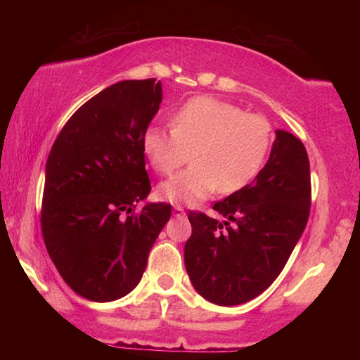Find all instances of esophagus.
<instances>
[{"label":"esophagus","mask_w":360,"mask_h":360,"mask_svg":"<svg viewBox=\"0 0 360 360\" xmlns=\"http://www.w3.org/2000/svg\"><path fill=\"white\" fill-rule=\"evenodd\" d=\"M173 214H174L176 217H184L186 212H184V210L181 208V206H174V208H173Z\"/></svg>","instance_id":"esophagus-1"}]
</instances>
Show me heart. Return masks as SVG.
Here are the masks:
<instances>
[{
    "mask_svg": "<svg viewBox=\"0 0 360 360\" xmlns=\"http://www.w3.org/2000/svg\"><path fill=\"white\" fill-rule=\"evenodd\" d=\"M173 130L149 127L143 150L160 174H172L188 158L193 165L158 186L169 203L197 205L212 192L233 193L257 178L271 144V127L257 114L212 96H195L172 115Z\"/></svg>",
    "mask_w": 360,
    "mask_h": 360,
    "instance_id": "heart-1",
    "label": "heart"
}]
</instances>
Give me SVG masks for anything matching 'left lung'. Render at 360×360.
Here are the masks:
<instances>
[{
	"label": "left lung",
	"mask_w": 360,
	"mask_h": 360,
	"mask_svg": "<svg viewBox=\"0 0 360 360\" xmlns=\"http://www.w3.org/2000/svg\"><path fill=\"white\" fill-rule=\"evenodd\" d=\"M311 179L307 149L276 130L270 157L251 184L214 208L225 221L188 212L184 264L200 295L233 307L260 295L283 271L307 227Z\"/></svg>",
	"instance_id": "left-lung-1"
}]
</instances>
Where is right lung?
I'll return each instance as SVG.
<instances>
[{
    "instance_id": "add662e5",
    "label": "right lung",
    "mask_w": 360,
    "mask_h": 360,
    "mask_svg": "<svg viewBox=\"0 0 360 360\" xmlns=\"http://www.w3.org/2000/svg\"><path fill=\"white\" fill-rule=\"evenodd\" d=\"M162 103L155 79L109 85L71 115L46 163L41 229L63 281L112 302L141 281L172 205L148 202L143 135Z\"/></svg>"
}]
</instances>
